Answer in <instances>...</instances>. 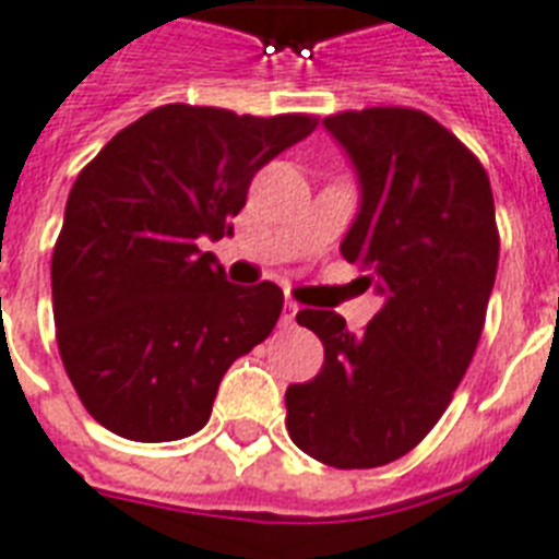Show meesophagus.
<instances>
[{
    "label": "esophagus",
    "mask_w": 559,
    "mask_h": 559,
    "mask_svg": "<svg viewBox=\"0 0 559 559\" xmlns=\"http://www.w3.org/2000/svg\"><path fill=\"white\" fill-rule=\"evenodd\" d=\"M297 311H300V306H297V302L285 300V306H283V323L292 325L294 317H297Z\"/></svg>",
    "instance_id": "1"
}]
</instances>
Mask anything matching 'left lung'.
Listing matches in <instances>:
<instances>
[{"label":"left lung","mask_w":559,"mask_h":559,"mask_svg":"<svg viewBox=\"0 0 559 559\" xmlns=\"http://www.w3.org/2000/svg\"><path fill=\"white\" fill-rule=\"evenodd\" d=\"M323 127L360 190L341 253L383 306L360 334L337 311L297 314L325 360L285 390V427L317 462L360 471L409 453L462 383L497 280V213L488 173L424 111L378 106Z\"/></svg>","instance_id":"8db88e82"}]
</instances>
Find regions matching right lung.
<instances>
[{"label":"right lung","instance_id":"obj_1","mask_svg":"<svg viewBox=\"0 0 559 559\" xmlns=\"http://www.w3.org/2000/svg\"><path fill=\"white\" fill-rule=\"evenodd\" d=\"M314 127L308 115L169 103L80 173L51 257L53 325L62 366L106 430L193 436L230 364L274 332L283 292L227 283L202 242L234 234L257 169Z\"/></svg>","mask_w":559,"mask_h":559}]
</instances>
